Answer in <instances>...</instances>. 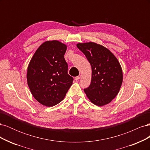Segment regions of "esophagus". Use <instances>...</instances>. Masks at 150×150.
<instances>
[{"mask_svg":"<svg viewBox=\"0 0 150 150\" xmlns=\"http://www.w3.org/2000/svg\"><path fill=\"white\" fill-rule=\"evenodd\" d=\"M81 75H79L78 76L76 77V78H75V79H76V80H79V79H81Z\"/></svg>","mask_w":150,"mask_h":150,"instance_id":"1","label":"esophagus"}]
</instances>
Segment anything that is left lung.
I'll list each match as a JSON object with an SVG mask.
<instances>
[{
  "label": "left lung",
  "instance_id": "left-lung-1",
  "mask_svg": "<svg viewBox=\"0 0 150 150\" xmlns=\"http://www.w3.org/2000/svg\"><path fill=\"white\" fill-rule=\"evenodd\" d=\"M90 63L91 82L84 91L89 101L98 106L111 102L118 94L123 74L119 61L110 50L95 42L76 44Z\"/></svg>",
  "mask_w": 150,
  "mask_h": 150
}]
</instances>
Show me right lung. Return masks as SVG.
I'll use <instances>...</instances> for the list:
<instances>
[{
	"mask_svg": "<svg viewBox=\"0 0 150 150\" xmlns=\"http://www.w3.org/2000/svg\"><path fill=\"white\" fill-rule=\"evenodd\" d=\"M67 45L47 40L36 50L27 71V81L33 97L47 107L62 101L72 84L64 59Z\"/></svg>",
	"mask_w": 150,
	"mask_h": 150,
	"instance_id": "right-lung-1",
	"label": "right lung"
}]
</instances>
